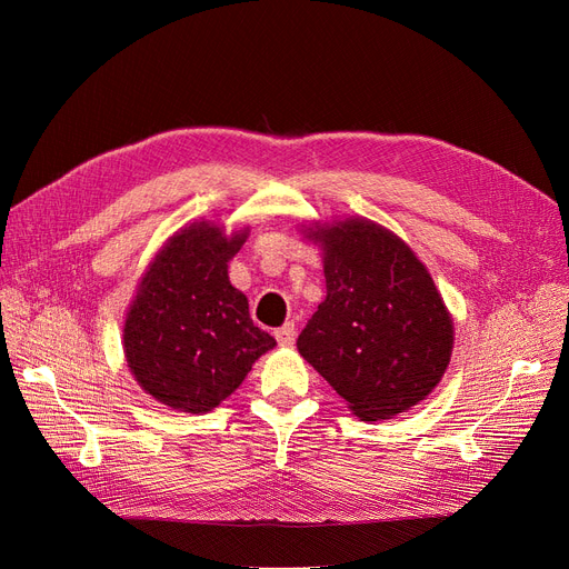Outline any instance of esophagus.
<instances>
[{"label": "esophagus", "instance_id": "esophagus-1", "mask_svg": "<svg viewBox=\"0 0 569 569\" xmlns=\"http://www.w3.org/2000/svg\"><path fill=\"white\" fill-rule=\"evenodd\" d=\"M274 337H277L279 346H292V343H295V337H297L295 322H286L283 327H279V330L274 332Z\"/></svg>", "mask_w": 569, "mask_h": 569}]
</instances>
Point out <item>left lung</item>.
I'll use <instances>...</instances> for the list:
<instances>
[{
    "mask_svg": "<svg viewBox=\"0 0 569 569\" xmlns=\"http://www.w3.org/2000/svg\"><path fill=\"white\" fill-rule=\"evenodd\" d=\"M327 297L297 339L305 360L367 422L431 395L455 327L427 267L397 234L348 219L318 228Z\"/></svg>",
    "mask_w": 569,
    "mask_h": 569,
    "instance_id": "1",
    "label": "left lung"
}]
</instances>
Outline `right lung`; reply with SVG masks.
Masks as SVG:
<instances>
[{
  "mask_svg": "<svg viewBox=\"0 0 569 569\" xmlns=\"http://www.w3.org/2000/svg\"><path fill=\"white\" fill-rule=\"evenodd\" d=\"M244 239L193 223L168 239L138 286L124 322L127 362L142 390L174 410L217 408L277 346L228 279Z\"/></svg>",
  "mask_w": 569,
  "mask_h": 569,
  "instance_id": "right-lung-1",
  "label": "right lung"
}]
</instances>
